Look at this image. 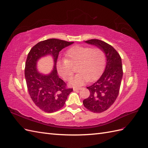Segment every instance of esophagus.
<instances>
[{
    "label": "esophagus",
    "instance_id": "1",
    "mask_svg": "<svg viewBox=\"0 0 148 148\" xmlns=\"http://www.w3.org/2000/svg\"><path fill=\"white\" fill-rule=\"evenodd\" d=\"M80 88H73V90L74 91H77V90H80Z\"/></svg>",
    "mask_w": 148,
    "mask_h": 148
}]
</instances>
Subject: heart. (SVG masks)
Returning a JSON list of instances; mask_svg holds the SVG:
<instances>
[{
    "instance_id": "1",
    "label": "heart",
    "mask_w": 148,
    "mask_h": 148,
    "mask_svg": "<svg viewBox=\"0 0 148 148\" xmlns=\"http://www.w3.org/2000/svg\"><path fill=\"white\" fill-rule=\"evenodd\" d=\"M66 60L57 62V70L64 80H69L74 73L73 66L77 65L78 73L70 81V85L81 86L88 80H96L103 70L106 56L100 48L74 46L65 53Z\"/></svg>"
}]
</instances>
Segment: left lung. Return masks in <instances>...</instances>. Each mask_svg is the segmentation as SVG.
Listing matches in <instances>:
<instances>
[{
	"label": "left lung",
	"instance_id": "obj_1",
	"mask_svg": "<svg viewBox=\"0 0 148 148\" xmlns=\"http://www.w3.org/2000/svg\"><path fill=\"white\" fill-rule=\"evenodd\" d=\"M85 42L102 49L106 53L105 71L98 80L86 87L90 96L83 101L85 107L90 111L101 113L111 107L119 93L123 75L121 58L112 46L103 41L94 39Z\"/></svg>",
	"mask_w": 148,
	"mask_h": 148
}]
</instances>
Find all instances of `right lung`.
I'll list each match as a JSON object with an SVG mask.
<instances>
[{
	"label": "right lung",
	"instance_id": "add662e5",
	"mask_svg": "<svg viewBox=\"0 0 148 148\" xmlns=\"http://www.w3.org/2000/svg\"><path fill=\"white\" fill-rule=\"evenodd\" d=\"M73 43L54 38L46 39L37 43L28 53L24 70L27 90L35 105L45 112L60 110L73 91V88H68L66 83L59 78L56 70L59 52ZM47 54L53 56L55 64L51 73L45 75L37 71L36 63L40 57Z\"/></svg>",
	"mask_w": 148,
	"mask_h": 148
}]
</instances>
